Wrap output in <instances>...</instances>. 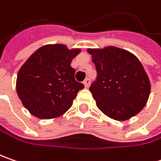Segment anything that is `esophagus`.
I'll return each mask as SVG.
<instances>
[{
	"instance_id": "1",
	"label": "esophagus",
	"mask_w": 161,
	"mask_h": 161,
	"mask_svg": "<svg viewBox=\"0 0 161 161\" xmlns=\"http://www.w3.org/2000/svg\"><path fill=\"white\" fill-rule=\"evenodd\" d=\"M84 86H85V88H89L90 87V80L89 78H87V79H85V80L83 81Z\"/></svg>"
}]
</instances>
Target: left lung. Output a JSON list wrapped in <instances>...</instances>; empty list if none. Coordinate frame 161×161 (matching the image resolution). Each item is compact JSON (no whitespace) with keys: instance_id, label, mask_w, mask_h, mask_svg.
<instances>
[{"instance_id":"obj_1","label":"left lung","mask_w":161,"mask_h":161,"mask_svg":"<svg viewBox=\"0 0 161 161\" xmlns=\"http://www.w3.org/2000/svg\"><path fill=\"white\" fill-rule=\"evenodd\" d=\"M96 66L97 80L90 90L107 116L125 121L140 113L151 93V82L139 59L115 47L88 48Z\"/></svg>"}]
</instances>
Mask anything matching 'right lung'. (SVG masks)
Instances as JSON below:
<instances>
[{
    "mask_svg": "<svg viewBox=\"0 0 161 161\" xmlns=\"http://www.w3.org/2000/svg\"><path fill=\"white\" fill-rule=\"evenodd\" d=\"M81 49H69L63 44L38 48L18 72L17 94L29 113L40 119L64 114L72 106L84 85L74 79L71 61Z\"/></svg>",
    "mask_w": 161,
    "mask_h": 161,
    "instance_id": "obj_1",
    "label": "right lung"
}]
</instances>
